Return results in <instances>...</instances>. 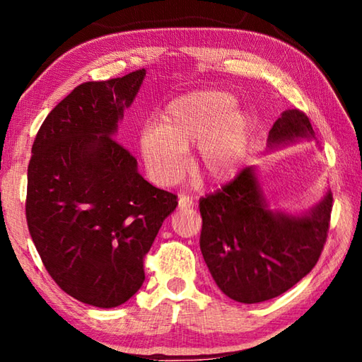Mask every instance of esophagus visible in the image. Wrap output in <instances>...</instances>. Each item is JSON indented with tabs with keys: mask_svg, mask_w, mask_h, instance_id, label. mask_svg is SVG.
I'll use <instances>...</instances> for the list:
<instances>
[{
	"mask_svg": "<svg viewBox=\"0 0 362 362\" xmlns=\"http://www.w3.org/2000/svg\"><path fill=\"white\" fill-rule=\"evenodd\" d=\"M194 206V201L192 196H187V194H180L179 196V207L180 209H185V207H192Z\"/></svg>",
	"mask_w": 362,
	"mask_h": 362,
	"instance_id": "esophagus-1",
	"label": "esophagus"
}]
</instances>
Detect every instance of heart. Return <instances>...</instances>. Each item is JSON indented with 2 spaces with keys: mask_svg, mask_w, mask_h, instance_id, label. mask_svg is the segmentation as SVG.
I'll use <instances>...</instances> for the list:
<instances>
[{
  "mask_svg": "<svg viewBox=\"0 0 362 362\" xmlns=\"http://www.w3.org/2000/svg\"><path fill=\"white\" fill-rule=\"evenodd\" d=\"M236 105V97L220 89L192 90L170 100L156 129H146L139 139L150 179L173 185L185 173V151L196 145L194 174L211 185L231 180L254 129L252 115Z\"/></svg>",
  "mask_w": 362,
  "mask_h": 362,
  "instance_id": "heart-1",
  "label": "heart"
}]
</instances>
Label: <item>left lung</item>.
Wrapping results in <instances>:
<instances>
[{
  "label": "left lung",
  "instance_id": "left-lung-1",
  "mask_svg": "<svg viewBox=\"0 0 362 362\" xmlns=\"http://www.w3.org/2000/svg\"><path fill=\"white\" fill-rule=\"evenodd\" d=\"M315 140L310 119L286 110L268 132L269 151ZM332 193L327 188L310 209L287 212L272 206L255 166L199 199V247L214 281L226 297L260 303L289 291L306 276L326 243Z\"/></svg>",
  "mask_w": 362,
  "mask_h": 362
}]
</instances>
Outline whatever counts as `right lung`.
Returning <instances> with one entry per match:
<instances>
[{"instance_id": "1", "label": "right lung", "mask_w": 362, "mask_h": 362, "mask_svg": "<svg viewBox=\"0 0 362 362\" xmlns=\"http://www.w3.org/2000/svg\"><path fill=\"white\" fill-rule=\"evenodd\" d=\"M146 70L79 84L47 115L28 164L27 223L60 289L115 308L145 281L144 255L177 196L153 187L116 142Z\"/></svg>"}]
</instances>
